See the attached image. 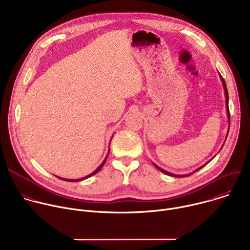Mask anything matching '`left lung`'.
Returning <instances> with one entry per match:
<instances>
[{"label":"left lung","instance_id":"8db88e82","mask_svg":"<svg viewBox=\"0 0 250 250\" xmlns=\"http://www.w3.org/2000/svg\"><path fill=\"white\" fill-rule=\"evenodd\" d=\"M220 77H221V80H222V83H223V86H224V90H225V95H226V105H227V114H228V119H229V125H230V116H229V93H228V89H227V85H226V82H225V80H224V78L222 77V75L220 74ZM228 134H229V131H228ZM228 134H227V137H228ZM211 160V159H210ZM209 160V161H210ZM208 161V162H209ZM208 162H207L205 165H207ZM153 165L158 169V170H160L162 173H164V174H166V175H169V176H173V177H185V176H190V175H192V174H194L195 172H197L198 170H200L201 168H203L205 165H203L202 167H200V168H198L197 170H195V171H193L192 173H190V174H187V175H176V174H173V173H170V172H168V171H166V170H164V169H162V168H160L159 166H157L156 164H154L153 163Z\"/></svg>","mask_w":250,"mask_h":250}]
</instances>
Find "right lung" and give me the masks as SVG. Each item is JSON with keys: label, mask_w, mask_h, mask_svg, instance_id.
<instances>
[{"label": "right lung", "mask_w": 250, "mask_h": 250, "mask_svg": "<svg viewBox=\"0 0 250 250\" xmlns=\"http://www.w3.org/2000/svg\"><path fill=\"white\" fill-rule=\"evenodd\" d=\"M109 153H110V150H109V152H108V155H109ZM108 155L105 156V158L104 159V161L102 162V164L93 172V173H91V174H89L88 176H86V177H83V178H80V179H66V178H61V177H58V176H56L57 178H59V179H61V180H64V181H68V182H79V181H83V180H85V179H87V178H89V177H91V176H93V175H95L96 173H98L100 170H101V168L103 167V165L104 164V162H105V160H106V157H108Z\"/></svg>", "instance_id": "obj_1"}]
</instances>
